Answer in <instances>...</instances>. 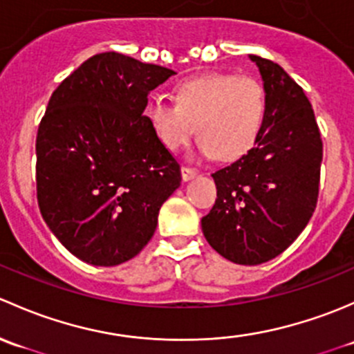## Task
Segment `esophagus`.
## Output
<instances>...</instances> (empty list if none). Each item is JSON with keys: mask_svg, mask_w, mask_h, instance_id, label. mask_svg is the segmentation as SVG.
I'll list each match as a JSON object with an SVG mask.
<instances>
[{"mask_svg": "<svg viewBox=\"0 0 354 354\" xmlns=\"http://www.w3.org/2000/svg\"><path fill=\"white\" fill-rule=\"evenodd\" d=\"M198 176V170L196 169H191V167H182V178H184L185 182L191 180V178H194Z\"/></svg>", "mask_w": 354, "mask_h": 354, "instance_id": "34e87169", "label": "esophagus"}]
</instances>
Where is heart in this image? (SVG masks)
<instances>
[{"label": "heart", "instance_id": "1", "mask_svg": "<svg viewBox=\"0 0 354 354\" xmlns=\"http://www.w3.org/2000/svg\"><path fill=\"white\" fill-rule=\"evenodd\" d=\"M266 105L264 88L254 78L214 73L178 83L174 104L155 98L147 115L167 150L184 147L194 129L199 155L235 160L257 141Z\"/></svg>", "mask_w": 354, "mask_h": 354}]
</instances>
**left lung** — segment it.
I'll return each mask as SVG.
<instances>
[{"mask_svg":"<svg viewBox=\"0 0 354 354\" xmlns=\"http://www.w3.org/2000/svg\"><path fill=\"white\" fill-rule=\"evenodd\" d=\"M249 57L264 86V124L245 155L211 174L218 198L201 228L220 256L257 266L286 250L312 218L322 140L304 90L279 64Z\"/></svg>","mask_w":354,"mask_h":354,"instance_id":"left-lung-1","label":"left lung"}]
</instances>
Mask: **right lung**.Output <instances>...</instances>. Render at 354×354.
I'll use <instances>...</instances> for the list:
<instances>
[{"instance_id":"right-lung-1","label":"right lung","mask_w":354,"mask_h":354,"mask_svg":"<svg viewBox=\"0 0 354 354\" xmlns=\"http://www.w3.org/2000/svg\"><path fill=\"white\" fill-rule=\"evenodd\" d=\"M176 75L119 53L90 57L50 97L37 131V201L56 239L83 262L118 266L141 252L180 167L143 115Z\"/></svg>"}]
</instances>
